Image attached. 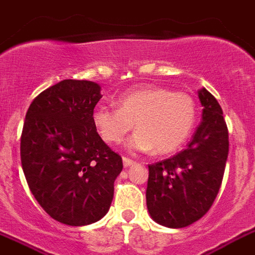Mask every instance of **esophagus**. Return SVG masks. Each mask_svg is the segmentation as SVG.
Instances as JSON below:
<instances>
[{
	"mask_svg": "<svg viewBox=\"0 0 255 255\" xmlns=\"http://www.w3.org/2000/svg\"><path fill=\"white\" fill-rule=\"evenodd\" d=\"M134 161L131 160V158H128V157H123V165L124 167H129L131 165H133Z\"/></svg>",
	"mask_w": 255,
	"mask_h": 255,
	"instance_id": "1",
	"label": "esophagus"
}]
</instances>
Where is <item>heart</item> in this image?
<instances>
[{
	"mask_svg": "<svg viewBox=\"0 0 255 255\" xmlns=\"http://www.w3.org/2000/svg\"><path fill=\"white\" fill-rule=\"evenodd\" d=\"M118 109L99 106L92 121L107 144H119L134 127L128 148L137 152L156 150L169 154L181 148L196 123V103L191 95L162 86L128 90L118 98Z\"/></svg>",
	"mask_w": 255,
	"mask_h": 255,
	"instance_id": "obj_1",
	"label": "heart"
}]
</instances>
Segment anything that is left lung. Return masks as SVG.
Wrapping results in <instances>:
<instances>
[{"label": "left lung", "instance_id": "1", "mask_svg": "<svg viewBox=\"0 0 255 255\" xmlns=\"http://www.w3.org/2000/svg\"><path fill=\"white\" fill-rule=\"evenodd\" d=\"M203 121L187 148L148 165L146 206L167 228H185L202 219L216 199L228 158V127L214 95L199 90Z\"/></svg>", "mask_w": 255, "mask_h": 255}]
</instances>
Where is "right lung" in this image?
Masks as SVG:
<instances>
[{"mask_svg":"<svg viewBox=\"0 0 255 255\" xmlns=\"http://www.w3.org/2000/svg\"><path fill=\"white\" fill-rule=\"evenodd\" d=\"M101 86L64 80L35 97L20 136L27 185L40 207L63 224L80 227L107 214L122 157L103 141L92 117Z\"/></svg>","mask_w":255,"mask_h":255,"instance_id":"obj_1","label":"right lung"}]
</instances>
